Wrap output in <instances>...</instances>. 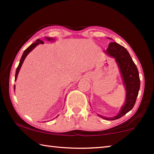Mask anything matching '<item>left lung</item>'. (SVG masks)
<instances>
[{
	"instance_id": "obj_1",
	"label": "left lung",
	"mask_w": 154,
	"mask_h": 154,
	"mask_svg": "<svg viewBox=\"0 0 154 154\" xmlns=\"http://www.w3.org/2000/svg\"><path fill=\"white\" fill-rule=\"evenodd\" d=\"M111 39V38H108ZM105 53L111 58H115L118 64L123 83L126 88L125 102L119 113L113 118H106L98 114L99 117L106 120H115L119 119L133 108L140 89V78L137 67L134 63L128 51L119 44L112 42Z\"/></svg>"
}]
</instances>
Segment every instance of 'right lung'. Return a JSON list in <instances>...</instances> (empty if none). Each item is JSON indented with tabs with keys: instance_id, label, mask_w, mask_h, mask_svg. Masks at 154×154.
I'll return each mask as SVG.
<instances>
[{
	"instance_id": "1",
	"label": "right lung",
	"mask_w": 154,
	"mask_h": 154,
	"mask_svg": "<svg viewBox=\"0 0 154 154\" xmlns=\"http://www.w3.org/2000/svg\"><path fill=\"white\" fill-rule=\"evenodd\" d=\"M45 39L48 40V41H54V38H51V37H45ZM44 42L43 41H41L39 38H38L37 40L35 41V43H33L32 45H30L28 48L26 49V50L24 51V53H23L22 56V58L20 59V63L19 65H18V66L16 69V72H15V82L16 81L17 79V75L18 73H19V71L21 69V67H22V65L23 64V62H24L25 58H26V56H28V54L30 53V52L32 50V49L36 48V46L38 45H39V44H43ZM14 90H15V85H14Z\"/></svg>"
}]
</instances>
